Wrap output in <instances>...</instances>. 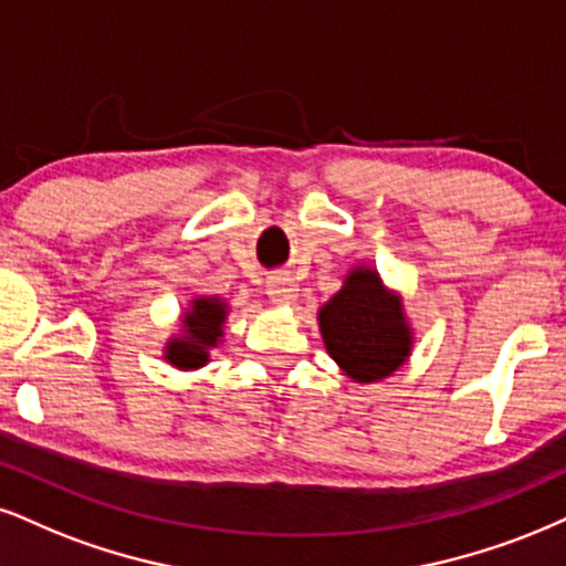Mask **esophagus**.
I'll return each instance as SVG.
<instances>
[{
	"label": "esophagus",
	"mask_w": 566,
	"mask_h": 566,
	"mask_svg": "<svg viewBox=\"0 0 566 566\" xmlns=\"http://www.w3.org/2000/svg\"><path fill=\"white\" fill-rule=\"evenodd\" d=\"M268 296L275 304H294L298 298V285H296L294 277H289V275L270 277V281H268Z\"/></svg>",
	"instance_id": "1"
}]
</instances>
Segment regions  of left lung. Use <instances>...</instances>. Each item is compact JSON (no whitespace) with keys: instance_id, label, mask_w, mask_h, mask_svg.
Returning <instances> with one entry per match:
<instances>
[{"instance_id":"8db88e82","label":"left lung","mask_w":566,"mask_h":566,"mask_svg":"<svg viewBox=\"0 0 566 566\" xmlns=\"http://www.w3.org/2000/svg\"><path fill=\"white\" fill-rule=\"evenodd\" d=\"M317 325L325 352L359 386L390 378L415 348L401 294L367 262L348 268L338 294L317 310Z\"/></svg>"}]
</instances>
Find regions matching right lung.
I'll list each match as a JSON object with an SVG mask.
<instances>
[{
    "mask_svg": "<svg viewBox=\"0 0 566 566\" xmlns=\"http://www.w3.org/2000/svg\"><path fill=\"white\" fill-rule=\"evenodd\" d=\"M230 315L228 298L197 294L188 298L186 310L178 317V333H172L163 346V359L170 367L201 369L209 365L214 348L226 340V323Z\"/></svg>",
    "mask_w": 566,
    "mask_h": 566,
    "instance_id": "1",
    "label": "right lung"
}]
</instances>
